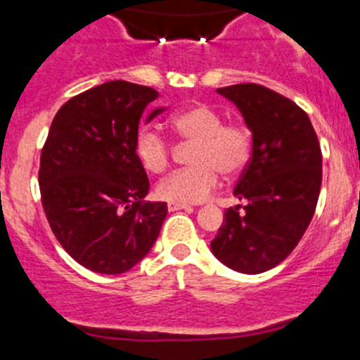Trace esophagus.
<instances>
[{
    "mask_svg": "<svg viewBox=\"0 0 360 360\" xmlns=\"http://www.w3.org/2000/svg\"><path fill=\"white\" fill-rule=\"evenodd\" d=\"M169 211L174 212V211H181V209H186V211H191V205L188 204H177V202H169Z\"/></svg>",
    "mask_w": 360,
    "mask_h": 360,
    "instance_id": "34e87169",
    "label": "esophagus"
}]
</instances>
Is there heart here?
Here are the masks:
<instances>
[{
  "instance_id": "1",
  "label": "heart",
  "mask_w": 360,
  "mask_h": 360,
  "mask_svg": "<svg viewBox=\"0 0 360 360\" xmlns=\"http://www.w3.org/2000/svg\"><path fill=\"white\" fill-rule=\"evenodd\" d=\"M174 131L193 142L188 169L176 170L156 188L158 197L177 204L204 202L219 184V172L237 176L251 155V130L240 121H223L205 103L184 107L170 117ZM135 155L148 172H165L170 163V142L158 128L142 127L135 137Z\"/></svg>"
}]
</instances>
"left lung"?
<instances>
[{
    "instance_id": "8db88e82",
    "label": "left lung",
    "mask_w": 360,
    "mask_h": 360,
    "mask_svg": "<svg viewBox=\"0 0 360 360\" xmlns=\"http://www.w3.org/2000/svg\"><path fill=\"white\" fill-rule=\"evenodd\" d=\"M218 93L244 116L253 151L233 190L246 205L226 209L211 250L237 273H265L294 251L315 214L322 186L320 142L308 114L269 87L233 84Z\"/></svg>"
}]
</instances>
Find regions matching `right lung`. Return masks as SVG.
Masks as SVG:
<instances>
[{"label": "right lung", "instance_id": "obj_1", "mask_svg": "<svg viewBox=\"0 0 360 360\" xmlns=\"http://www.w3.org/2000/svg\"><path fill=\"white\" fill-rule=\"evenodd\" d=\"M156 98L153 87L110 80L70 98L52 120L38 170L41 205L59 244L93 273L130 271L165 221V202L142 200L149 179L135 155Z\"/></svg>", "mask_w": 360, "mask_h": 360}]
</instances>
